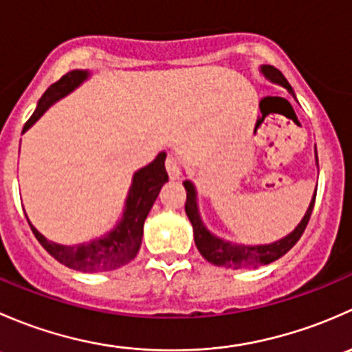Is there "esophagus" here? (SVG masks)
Masks as SVG:
<instances>
[{
  "label": "esophagus",
  "instance_id": "1",
  "mask_svg": "<svg viewBox=\"0 0 352 352\" xmlns=\"http://www.w3.org/2000/svg\"><path fill=\"white\" fill-rule=\"evenodd\" d=\"M165 166H166V172H168L170 179H173V180L179 179V175H180V160L177 158L175 155L166 156Z\"/></svg>",
  "mask_w": 352,
  "mask_h": 352
}]
</instances>
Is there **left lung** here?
Wrapping results in <instances>:
<instances>
[{
    "label": "left lung",
    "instance_id": "obj_1",
    "mask_svg": "<svg viewBox=\"0 0 352 352\" xmlns=\"http://www.w3.org/2000/svg\"><path fill=\"white\" fill-rule=\"evenodd\" d=\"M258 71H261V74L267 81L286 88L287 94L296 100L294 90L291 88V85L287 83L286 78L283 76L276 67L269 65H262L258 67ZM315 163H317L318 166L317 146H315ZM184 187H186V192H187L186 212L190 225H192L194 242H196L197 250L201 252L202 257H204L208 262H211V264L219 265V267H233V269H255L258 267V265L271 264V262L278 261L279 257H283V255L287 254V252L294 247V243L300 240V236L303 235L305 228H307L308 225V219H310L311 216V211H314L315 196H317V187H315L314 197H311L310 204H308L307 212H305L301 221L296 225V228H294L291 233H287L286 236H283V239L276 240V242H271V243L245 245V243L230 242V240H225L221 239V236L214 235L212 232H209L208 226H206L204 221H202L201 211H199L196 186H194L192 180L187 179L184 180Z\"/></svg>",
    "mask_w": 352,
    "mask_h": 352
}]
</instances>
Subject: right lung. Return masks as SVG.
Instances as JSON below:
<instances>
[{
	"instance_id": "add662e5",
	"label": "right lung",
	"mask_w": 352,
	"mask_h": 352,
	"mask_svg": "<svg viewBox=\"0 0 352 352\" xmlns=\"http://www.w3.org/2000/svg\"><path fill=\"white\" fill-rule=\"evenodd\" d=\"M91 73L88 69H73L66 73L58 83L51 85L37 102L35 112L23 126V133H27L49 107L59 102L61 98L73 94L78 87L85 83ZM165 151H160L151 163L133 173L129 190H127L124 209L120 218L104 235L90 240V242L63 245L45 239L28 219L32 232L38 243L52 255L58 262L65 264L66 267L81 272H102L113 271L122 265L129 264L136 254L140 252L141 240H143V228L151 208H153L156 197L162 190L163 184L168 182V173L165 170Z\"/></svg>"
}]
</instances>
